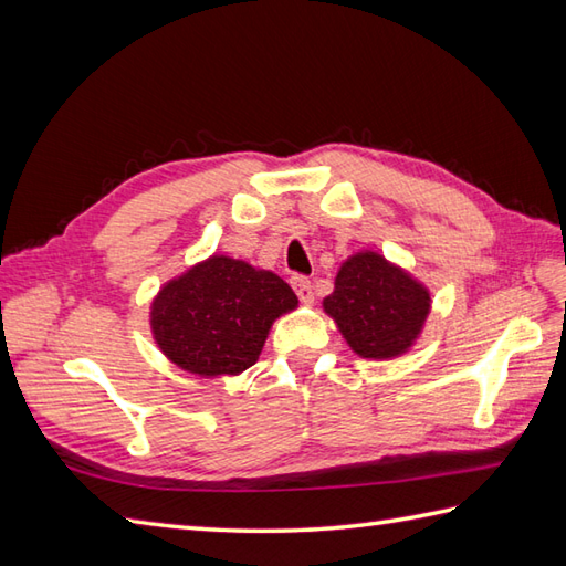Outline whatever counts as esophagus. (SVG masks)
Wrapping results in <instances>:
<instances>
[{
    "instance_id": "esophagus-1",
    "label": "esophagus",
    "mask_w": 566,
    "mask_h": 566,
    "mask_svg": "<svg viewBox=\"0 0 566 566\" xmlns=\"http://www.w3.org/2000/svg\"><path fill=\"white\" fill-rule=\"evenodd\" d=\"M292 286H294L296 296L302 298L304 304H311V302H314V284H311L308 276H304V274H296V276H292Z\"/></svg>"
}]
</instances>
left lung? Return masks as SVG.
Wrapping results in <instances>:
<instances>
[{
    "label": "left lung",
    "mask_w": 566,
    "mask_h": 566,
    "mask_svg": "<svg viewBox=\"0 0 566 566\" xmlns=\"http://www.w3.org/2000/svg\"><path fill=\"white\" fill-rule=\"evenodd\" d=\"M323 308L359 357L389 359L403 355L423 331L430 292L379 252L365 250L343 262Z\"/></svg>",
    "instance_id": "obj_1"
}]
</instances>
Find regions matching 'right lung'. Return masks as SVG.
Segmentation results:
<instances>
[{
	"label": "right lung",
	"mask_w": 566,
	"mask_h": 566,
	"mask_svg": "<svg viewBox=\"0 0 566 566\" xmlns=\"http://www.w3.org/2000/svg\"><path fill=\"white\" fill-rule=\"evenodd\" d=\"M298 298L282 276L213 255L167 282L150 311L153 338L199 377L240 375L258 363L274 318Z\"/></svg>",
	"instance_id": "1"
}]
</instances>
